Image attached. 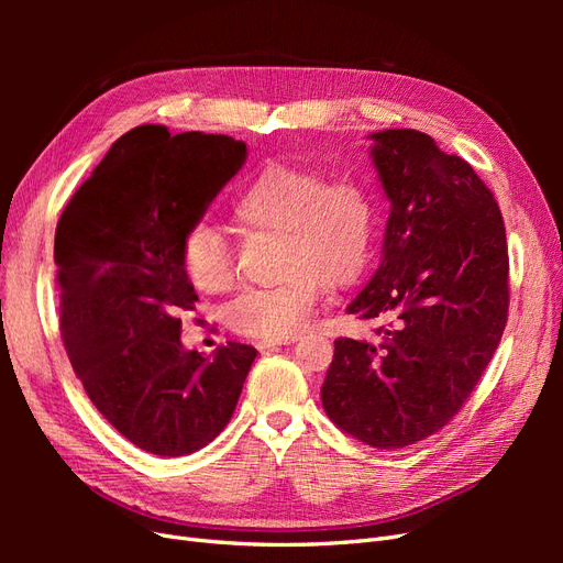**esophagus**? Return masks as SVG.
<instances>
[{
  "label": "esophagus",
  "instance_id": "1",
  "mask_svg": "<svg viewBox=\"0 0 563 563\" xmlns=\"http://www.w3.org/2000/svg\"><path fill=\"white\" fill-rule=\"evenodd\" d=\"M296 343V338H275V340H261L258 347L261 350H272V347H279V345H291Z\"/></svg>",
  "mask_w": 563,
  "mask_h": 563
}]
</instances>
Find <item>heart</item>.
Instances as JSON below:
<instances>
[{"label": "heart", "instance_id": "1", "mask_svg": "<svg viewBox=\"0 0 563 563\" xmlns=\"http://www.w3.org/2000/svg\"><path fill=\"white\" fill-rule=\"evenodd\" d=\"M232 218L244 230L282 232V284L246 291L230 305L234 331L253 338H291L312 317L323 284L343 288L368 265L376 209L362 183L329 178L317 168L269 162L236 195ZM180 265L199 291L218 294L232 282L225 236L195 225L180 244Z\"/></svg>", "mask_w": 563, "mask_h": 563}]
</instances>
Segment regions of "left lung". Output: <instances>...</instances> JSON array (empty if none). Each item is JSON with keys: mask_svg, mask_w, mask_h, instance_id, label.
Listing matches in <instances>:
<instances>
[{"mask_svg": "<svg viewBox=\"0 0 563 563\" xmlns=\"http://www.w3.org/2000/svg\"><path fill=\"white\" fill-rule=\"evenodd\" d=\"M389 218L378 269L347 312L387 321L376 340L338 338L323 411L373 449L439 432L496 352L509 308L505 223L484 180L432 135H368Z\"/></svg>", "mask_w": 563, "mask_h": 563, "instance_id": "obj_1", "label": "left lung"}]
</instances>
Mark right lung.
Here are the masks:
<instances>
[{"mask_svg": "<svg viewBox=\"0 0 563 563\" xmlns=\"http://www.w3.org/2000/svg\"><path fill=\"white\" fill-rule=\"evenodd\" d=\"M246 162L230 135L135 126L114 141L56 228L60 331L77 378L139 449L190 455L223 432L255 347L185 350L195 286L180 244Z\"/></svg>", "mask_w": 563, "mask_h": 563, "instance_id": "add662e5", "label": "right lung"}]
</instances>
